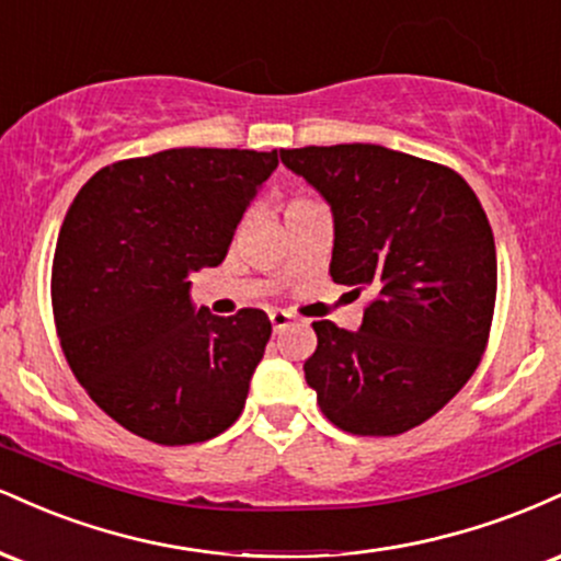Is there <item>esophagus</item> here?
<instances>
[{
	"label": "esophagus",
	"instance_id": "1",
	"mask_svg": "<svg viewBox=\"0 0 561 561\" xmlns=\"http://www.w3.org/2000/svg\"><path fill=\"white\" fill-rule=\"evenodd\" d=\"M268 319H272V327H274V332H282V330H287V327L293 324V313H287V311H279V308H276V311L268 313Z\"/></svg>",
	"mask_w": 561,
	"mask_h": 561
}]
</instances>
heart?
Listing matches in <instances>:
<instances>
[{
	"mask_svg": "<svg viewBox=\"0 0 561 561\" xmlns=\"http://www.w3.org/2000/svg\"><path fill=\"white\" fill-rule=\"evenodd\" d=\"M293 203H302V197H298V199H293Z\"/></svg>",
	"mask_w": 561,
	"mask_h": 561,
	"instance_id": "obj_1",
	"label": "heart"
}]
</instances>
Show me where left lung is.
<instances>
[{
	"instance_id": "left-lung-1",
	"label": "left lung",
	"mask_w": 561,
	"mask_h": 561,
	"mask_svg": "<svg viewBox=\"0 0 561 561\" xmlns=\"http://www.w3.org/2000/svg\"><path fill=\"white\" fill-rule=\"evenodd\" d=\"M279 158L330 203L332 279L375 295L356 332L313 321L306 382L345 433L401 435L465 388L488 345L495 242L485 210L456 171L382 145Z\"/></svg>"
}]
</instances>
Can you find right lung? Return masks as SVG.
<instances>
[{"label":"right lung","instance_id":"add662e5","mask_svg":"<svg viewBox=\"0 0 561 561\" xmlns=\"http://www.w3.org/2000/svg\"><path fill=\"white\" fill-rule=\"evenodd\" d=\"M279 165L255 150L179 147L96 171L68 208L53 311L70 369L128 433L190 446L242 414L272 321L195 308L190 274L227 259L237 224Z\"/></svg>","mask_w":561,"mask_h":561}]
</instances>
